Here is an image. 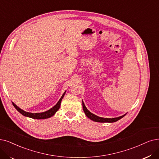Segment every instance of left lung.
<instances>
[{
  "label": "left lung",
  "instance_id": "1",
  "mask_svg": "<svg viewBox=\"0 0 159 159\" xmlns=\"http://www.w3.org/2000/svg\"><path fill=\"white\" fill-rule=\"evenodd\" d=\"M82 104H83V109L85 113V115L87 116V117H88L90 119L94 120V121H96V122H99V123H113V122H116L117 120L120 119L121 118H123L125 115L122 116H120L119 117H116V118H103V117H100L97 116L96 115H94L93 113H91L89 111L87 107H85L84 102H82Z\"/></svg>",
  "mask_w": 159,
  "mask_h": 159
}]
</instances>
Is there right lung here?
Segmentation results:
<instances>
[{
  "label": "right lung",
  "mask_w": 159,
  "mask_h": 159,
  "mask_svg": "<svg viewBox=\"0 0 159 159\" xmlns=\"http://www.w3.org/2000/svg\"><path fill=\"white\" fill-rule=\"evenodd\" d=\"M66 92V91H65ZM65 92L64 93V94H62V96L61 97V98H60V100H59V102L57 104L53 106L52 109L49 110L48 111H46L45 112H42V113H29V112H26L23 111V110L20 109V107H17L14 102H12V104L14 106L15 108L20 112V113H21L23 116H26V117H29L30 118H33V119H47L49 117H51L52 116H53L54 114L56 113V111H57L61 106V100L62 99V98L64 97L65 96Z\"/></svg>",
  "instance_id": "right-lung-1"
}]
</instances>
